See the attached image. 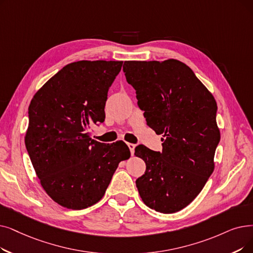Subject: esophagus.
I'll return each instance as SVG.
<instances>
[{"instance_id":"obj_1","label":"esophagus","mask_w":253,"mask_h":253,"mask_svg":"<svg viewBox=\"0 0 253 253\" xmlns=\"http://www.w3.org/2000/svg\"><path fill=\"white\" fill-rule=\"evenodd\" d=\"M127 146H128V148H129V150H130V152H131V155H133V154H134V149H135V145H134V144H130V142H128Z\"/></svg>"}]
</instances>
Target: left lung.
Masks as SVG:
<instances>
[{"mask_svg": "<svg viewBox=\"0 0 253 253\" xmlns=\"http://www.w3.org/2000/svg\"><path fill=\"white\" fill-rule=\"evenodd\" d=\"M123 71L148 126L163 136L161 152L135 148L134 155L146 163L135 181L138 193L153 210L175 213L200 194L214 170L220 140L216 100L178 60L125 61Z\"/></svg>", "mask_w": 253, "mask_h": 253, "instance_id": "obj_1", "label": "left lung"}]
</instances>
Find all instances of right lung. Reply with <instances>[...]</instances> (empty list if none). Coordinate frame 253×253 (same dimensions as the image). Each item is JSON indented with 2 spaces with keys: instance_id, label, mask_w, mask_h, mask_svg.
Instances as JSON below:
<instances>
[{
  "instance_id": "right-lung-1",
  "label": "right lung",
  "mask_w": 253,
  "mask_h": 253,
  "mask_svg": "<svg viewBox=\"0 0 253 253\" xmlns=\"http://www.w3.org/2000/svg\"><path fill=\"white\" fill-rule=\"evenodd\" d=\"M122 61H79L66 65L33 97L25 136L40 184L60 206L82 210L99 202L119 163L130 157L123 140L92 139L103 123L109 86Z\"/></svg>"
}]
</instances>
